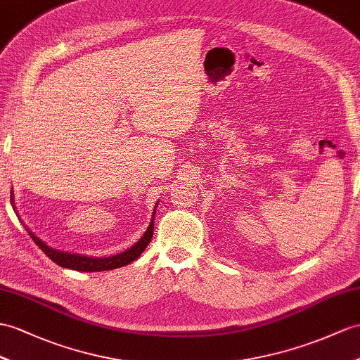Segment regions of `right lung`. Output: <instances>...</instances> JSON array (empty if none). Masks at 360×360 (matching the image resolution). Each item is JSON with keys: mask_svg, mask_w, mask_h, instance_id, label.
<instances>
[{"mask_svg": "<svg viewBox=\"0 0 360 360\" xmlns=\"http://www.w3.org/2000/svg\"><path fill=\"white\" fill-rule=\"evenodd\" d=\"M11 200L13 201V195H11ZM29 235L32 236V240L38 244V248L46 253V255L56 262L60 267H67V269H73L77 271H102V270H112L117 267H124L129 262H133L140 257V253L145 250V248L150 244L153 238V232H154V221H151L150 227H148L145 235L140 238L133 248L119 253V255H112L107 258H93V257H84V255H77V253H67V252H60L49 248L46 243H42L38 236H34L33 232L27 229Z\"/></svg>", "mask_w": 360, "mask_h": 360, "instance_id": "obj_1", "label": "right lung"}]
</instances>
